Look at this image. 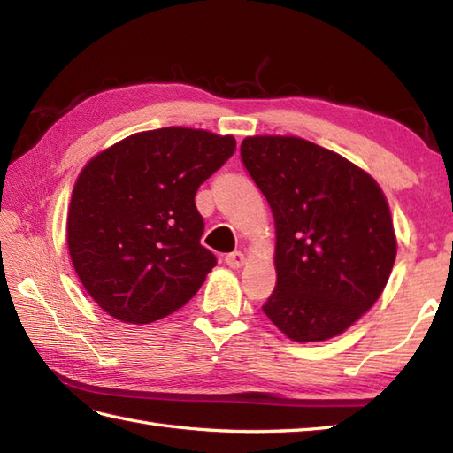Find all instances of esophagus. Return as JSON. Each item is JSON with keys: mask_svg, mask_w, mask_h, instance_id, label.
<instances>
[{"mask_svg": "<svg viewBox=\"0 0 453 453\" xmlns=\"http://www.w3.org/2000/svg\"><path fill=\"white\" fill-rule=\"evenodd\" d=\"M224 261H226V265H227L229 268H242L243 263H245V255H243L242 251H234V253L226 255Z\"/></svg>", "mask_w": 453, "mask_h": 453, "instance_id": "34e87169", "label": "esophagus"}]
</instances>
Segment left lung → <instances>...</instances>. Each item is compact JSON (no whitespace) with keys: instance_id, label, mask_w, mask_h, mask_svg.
<instances>
[{"instance_id":"left-lung-1","label":"left lung","mask_w":453,"mask_h":453,"mask_svg":"<svg viewBox=\"0 0 453 453\" xmlns=\"http://www.w3.org/2000/svg\"><path fill=\"white\" fill-rule=\"evenodd\" d=\"M242 161L276 226L265 315L297 342L341 334L375 303L395 263L381 188L339 153L294 136L245 138Z\"/></svg>"}]
</instances>
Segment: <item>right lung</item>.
I'll return each mask as SVG.
<instances>
[{
  "label": "right lung",
  "mask_w": 453,
  "mask_h": 453,
  "mask_svg": "<svg viewBox=\"0 0 453 453\" xmlns=\"http://www.w3.org/2000/svg\"><path fill=\"white\" fill-rule=\"evenodd\" d=\"M234 151V136L169 127L134 134L85 165L67 247L83 288L109 315L153 323L198 292L216 257L200 245L195 196Z\"/></svg>",
  "instance_id": "obj_1"
}]
</instances>
